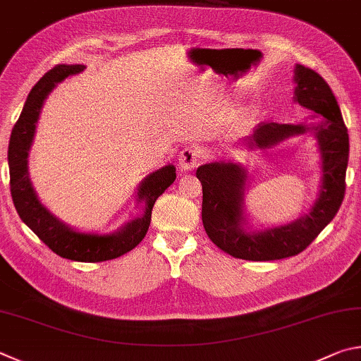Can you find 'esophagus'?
<instances>
[{"label":"esophagus","mask_w":361,"mask_h":361,"mask_svg":"<svg viewBox=\"0 0 361 361\" xmlns=\"http://www.w3.org/2000/svg\"><path fill=\"white\" fill-rule=\"evenodd\" d=\"M177 161H179V168L184 173H188L198 166L200 161V152L193 147H185L180 152L179 157H177Z\"/></svg>","instance_id":"esophagus-1"}]
</instances>
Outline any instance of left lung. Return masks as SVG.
<instances>
[{
    "label": "left lung",
    "instance_id": "left-lung-1",
    "mask_svg": "<svg viewBox=\"0 0 361 361\" xmlns=\"http://www.w3.org/2000/svg\"><path fill=\"white\" fill-rule=\"evenodd\" d=\"M293 101L312 111V122L262 123L243 139L247 150H267L295 136L311 135L320 157V187L309 212L290 224L254 228L245 212V190L250 174L243 163H206L197 169L203 185L204 230L226 254L250 262L281 260L298 255L339 211L345 192L349 135L338 101L322 75L302 65L293 69Z\"/></svg>",
    "mask_w": 361,
    "mask_h": 361
}]
</instances>
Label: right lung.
I'll return each instance as SVG.
<instances>
[{
	"instance_id": "obj_1",
	"label": "right lung",
	"mask_w": 361,
	"mask_h": 361,
	"mask_svg": "<svg viewBox=\"0 0 361 361\" xmlns=\"http://www.w3.org/2000/svg\"><path fill=\"white\" fill-rule=\"evenodd\" d=\"M84 69V65H59L44 74L31 88L20 117L11 133L8 163L12 201L22 222L56 255L74 262L97 263L123 255L142 241L149 230L152 207L157 198L176 180V166L166 164L144 177L135 192L136 206H142L141 216L130 219L112 233L80 231L63 222L41 203L28 171V157L35 141L37 120L54 88Z\"/></svg>"
}]
</instances>
